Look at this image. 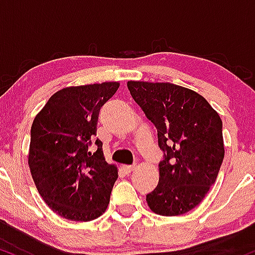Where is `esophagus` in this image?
<instances>
[{
	"label": "esophagus",
	"mask_w": 255,
	"mask_h": 255,
	"mask_svg": "<svg viewBox=\"0 0 255 255\" xmlns=\"http://www.w3.org/2000/svg\"><path fill=\"white\" fill-rule=\"evenodd\" d=\"M122 168H123V171H124V173L128 174V173L132 172L133 170H135V166H132V165H123Z\"/></svg>",
	"instance_id": "obj_1"
}]
</instances>
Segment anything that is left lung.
<instances>
[{
    "label": "left lung",
    "instance_id": "left-lung-1",
    "mask_svg": "<svg viewBox=\"0 0 255 255\" xmlns=\"http://www.w3.org/2000/svg\"><path fill=\"white\" fill-rule=\"evenodd\" d=\"M128 88L158 130L165 156L145 201L160 216L189 212L207 195L224 159L222 119L204 96L181 85L128 81Z\"/></svg>",
    "mask_w": 255,
    "mask_h": 255
}]
</instances>
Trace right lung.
I'll use <instances>...</instances> for the list:
<instances>
[{
  "label": "right lung",
  "instance_id": "obj_1",
  "mask_svg": "<svg viewBox=\"0 0 255 255\" xmlns=\"http://www.w3.org/2000/svg\"><path fill=\"white\" fill-rule=\"evenodd\" d=\"M118 82L67 87L56 91L31 127L28 167L39 195L62 218L89 222L110 204L116 165L106 161L96 136L100 108L119 88Z\"/></svg>",
  "mask_w": 255,
  "mask_h": 255
}]
</instances>
